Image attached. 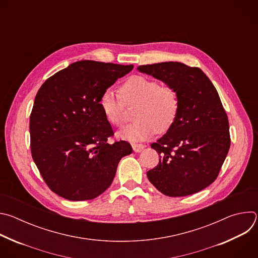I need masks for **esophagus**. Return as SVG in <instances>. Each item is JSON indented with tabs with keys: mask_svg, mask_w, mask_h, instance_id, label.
Returning a JSON list of instances; mask_svg holds the SVG:
<instances>
[{
	"mask_svg": "<svg viewBox=\"0 0 258 258\" xmlns=\"http://www.w3.org/2000/svg\"><path fill=\"white\" fill-rule=\"evenodd\" d=\"M132 147H133V150L138 153V152H141L144 149L145 146L143 144H133Z\"/></svg>",
	"mask_w": 258,
	"mask_h": 258,
	"instance_id": "1",
	"label": "esophagus"
}]
</instances>
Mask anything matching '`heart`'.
<instances>
[{"label": "heart", "mask_w": 258, "mask_h": 258, "mask_svg": "<svg viewBox=\"0 0 258 258\" xmlns=\"http://www.w3.org/2000/svg\"><path fill=\"white\" fill-rule=\"evenodd\" d=\"M120 93L109 88L103 92L99 102L105 119L114 126H120L124 121V102H138L135 109L137 119L119 133L120 138L143 141L154 136L158 130L167 131L173 123L178 110V96L172 88L160 86L147 77L135 76L122 85Z\"/></svg>", "instance_id": "obj_1"}]
</instances>
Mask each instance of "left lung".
<instances>
[{
    "label": "left lung",
    "instance_id": "1",
    "mask_svg": "<svg viewBox=\"0 0 258 258\" xmlns=\"http://www.w3.org/2000/svg\"><path fill=\"white\" fill-rule=\"evenodd\" d=\"M138 69L164 82L178 96L173 123L151 145L160 159L147 176L169 197L205 189L216 179L231 146L229 119L216 89L200 68L180 62L141 65Z\"/></svg>",
    "mask_w": 258,
    "mask_h": 258
}]
</instances>
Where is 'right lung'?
I'll return each mask as SVG.
<instances>
[{"instance_id":"obj_1","label":"right lung","mask_w":258,"mask_h":258,"mask_svg":"<svg viewBox=\"0 0 258 258\" xmlns=\"http://www.w3.org/2000/svg\"><path fill=\"white\" fill-rule=\"evenodd\" d=\"M133 65L83 60L49 78L35 96L29 118L32 159L52 192L91 200L112 183L120 159L133 152L113 136L99 105L105 90Z\"/></svg>"}]
</instances>
